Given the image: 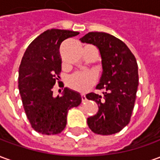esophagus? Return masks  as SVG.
Instances as JSON below:
<instances>
[{
	"mask_svg": "<svg viewBox=\"0 0 160 160\" xmlns=\"http://www.w3.org/2000/svg\"><path fill=\"white\" fill-rule=\"evenodd\" d=\"M81 100H82V103H85L87 101V98L85 94H81Z\"/></svg>",
	"mask_w": 160,
	"mask_h": 160,
	"instance_id": "1",
	"label": "esophagus"
}]
</instances>
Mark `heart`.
<instances>
[{"instance_id": "1", "label": "heart", "mask_w": 160, "mask_h": 160, "mask_svg": "<svg viewBox=\"0 0 160 160\" xmlns=\"http://www.w3.org/2000/svg\"><path fill=\"white\" fill-rule=\"evenodd\" d=\"M97 77L92 72H78L68 78V86L79 92H86L95 85Z\"/></svg>"}]
</instances>
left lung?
Listing matches in <instances>:
<instances>
[{
    "label": "left lung",
    "mask_w": 160,
    "mask_h": 160,
    "mask_svg": "<svg viewBox=\"0 0 160 160\" xmlns=\"http://www.w3.org/2000/svg\"><path fill=\"white\" fill-rule=\"evenodd\" d=\"M99 49L103 73L98 90L103 95L91 92L87 98L98 105L97 114L87 118L93 133L109 135L120 132L130 122L136 98L139 75L136 59L122 40L111 34L92 32L80 38Z\"/></svg>",
    "instance_id": "left-lung-1"
}]
</instances>
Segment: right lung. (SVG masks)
I'll return each instance as SVG.
<instances>
[{
  "label": "right lung",
  "instance_id": "right-lung-1",
  "mask_svg": "<svg viewBox=\"0 0 160 160\" xmlns=\"http://www.w3.org/2000/svg\"><path fill=\"white\" fill-rule=\"evenodd\" d=\"M78 34L68 30H47L30 43L22 57L19 94L32 128L40 134H60L66 127L68 111L81 103L80 94L67 87L62 97L53 96V87L62 71L60 45Z\"/></svg>",
  "mask_w": 160,
  "mask_h": 160
}]
</instances>
